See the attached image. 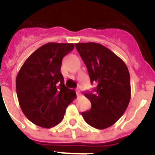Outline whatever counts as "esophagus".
Segmentation results:
<instances>
[{
    "instance_id": "esophagus-1",
    "label": "esophagus",
    "mask_w": 155,
    "mask_h": 155,
    "mask_svg": "<svg viewBox=\"0 0 155 155\" xmlns=\"http://www.w3.org/2000/svg\"><path fill=\"white\" fill-rule=\"evenodd\" d=\"M76 93H77V96L79 97L81 95V93L80 90H79V88H77V91H76Z\"/></svg>"
}]
</instances>
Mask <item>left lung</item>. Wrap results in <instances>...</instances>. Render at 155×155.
<instances>
[{"label":"left lung","mask_w":155,"mask_h":155,"mask_svg":"<svg viewBox=\"0 0 155 155\" xmlns=\"http://www.w3.org/2000/svg\"><path fill=\"white\" fill-rule=\"evenodd\" d=\"M76 49L87 67L91 83L97 84L84 96L90 110L81 113L87 124L108 128L125 113L131 96L130 77L125 63L108 48L96 42H79Z\"/></svg>","instance_id":"1"}]
</instances>
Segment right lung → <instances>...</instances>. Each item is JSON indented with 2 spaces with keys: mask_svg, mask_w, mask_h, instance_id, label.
Instances as JSON below:
<instances>
[{
  "mask_svg": "<svg viewBox=\"0 0 155 155\" xmlns=\"http://www.w3.org/2000/svg\"><path fill=\"white\" fill-rule=\"evenodd\" d=\"M73 43L48 42L25 61L16 78V91L25 116L35 125L51 128L64 119L68 105L76 98L74 90L64 84L61 72L64 57Z\"/></svg>",
  "mask_w": 155,
  "mask_h": 155,
  "instance_id": "right-lung-1",
  "label": "right lung"
}]
</instances>
